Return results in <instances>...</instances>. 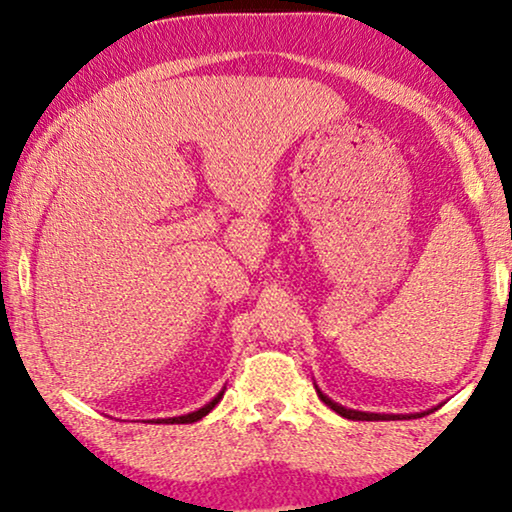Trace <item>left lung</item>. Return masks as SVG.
<instances>
[{
  "instance_id": "left-lung-1",
  "label": "left lung",
  "mask_w": 512,
  "mask_h": 512,
  "mask_svg": "<svg viewBox=\"0 0 512 512\" xmlns=\"http://www.w3.org/2000/svg\"><path fill=\"white\" fill-rule=\"evenodd\" d=\"M317 394H319L321 401H324V403L328 405V408L338 412L340 417L354 419V422H391V419H410V417H424V415H429V410H426V412H415V415H382V412H361V410L345 408V405L331 401V398H328L319 387H317ZM433 410H436V408H433Z\"/></svg>"
}]
</instances>
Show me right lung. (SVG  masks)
<instances>
[{"mask_svg":"<svg viewBox=\"0 0 512 512\" xmlns=\"http://www.w3.org/2000/svg\"><path fill=\"white\" fill-rule=\"evenodd\" d=\"M223 391H226V389H221L219 391V394H216L214 398H212V401H209V403H205V405H202V408L200 410H195V412H188V415H181V417H167V419H156V424H193V422H198V419H202V417H205V415H209V412H212L214 410V405L216 403H219L221 401V398H223Z\"/></svg>","mask_w":512,"mask_h":512,"instance_id":"1","label":"right lung"}]
</instances>
